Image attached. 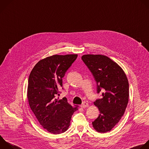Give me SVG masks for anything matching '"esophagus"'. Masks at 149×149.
<instances>
[{
	"label": "esophagus",
	"mask_w": 149,
	"mask_h": 149,
	"mask_svg": "<svg viewBox=\"0 0 149 149\" xmlns=\"http://www.w3.org/2000/svg\"><path fill=\"white\" fill-rule=\"evenodd\" d=\"M88 107V104L86 103V102H84L81 105V108H85Z\"/></svg>",
	"instance_id": "obj_1"
}]
</instances>
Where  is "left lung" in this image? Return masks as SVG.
I'll list each match as a JSON object with an SVG mask.
<instances>
[{
  "instance_id": "1",
  "label": "left lung",
  "mask_w": 149,
  "mask_h": 149,
  "mask_svg": "<svg viewBox=\"0 0 149 149\" xmlns=\"http://www.w3.org/2000/svg\"><path fill=\"white\" fill-rule=\"evenodd\" d=\"M82 60L91 72L96 83V91H103L102 97L94 105L100 115L92 122L93 128L105 133L119 122L129 101V82L123 70L109 57L103 55H84Z\"/></svg>"
}]
</instances>
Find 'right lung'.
<instances>
[{
  "label": "right lung",
  "instance_id": "right-lung-1",
  "mask_svg": "<svg viewBox=\"0 0 149 149\" xmlns=\"http://www.w3.org/2000/svg\"><path fill=\"white\" fill-rule=\"evenodd\" d=\"M78 57L77 54L54 55L38 61L28 80L27 98L31 109L40 125L54 134L65 132L74 112L66 97L55 98L63 86V78Z\"/></svg>",
  "mask_w": 149,
  "mask_h": 149
}]
</instances>
